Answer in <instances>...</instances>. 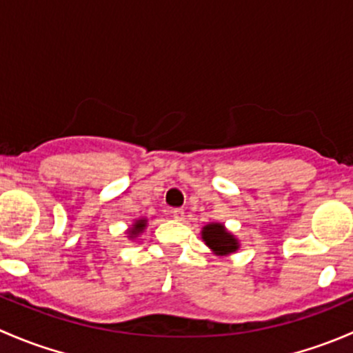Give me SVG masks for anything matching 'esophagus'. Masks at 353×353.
<instances>
[{"label": "esophagus", "mask_w": 353, "mask_h": 353, "mask_svg": "<svg viewBox=\"0 0 353 353\" xmlns=\"http://www.w3.org/2000/svg\"><path fill=\"white\" fill-rule=\"evenodd\" d=\"M169 213H170V216H172L174 220H183L184 219V210H181V208H172Z\"/></svg>", "instance_id": "esophagus-1"}]
</instances>
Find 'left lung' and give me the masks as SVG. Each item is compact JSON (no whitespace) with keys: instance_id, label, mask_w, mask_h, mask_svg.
Returning a JSON list of instances; mask_svg holds the SVG:
<instances>
[{"instance_id":"obj_1","label":"left lung","mask_w":353,"mask_h":353,"mask_svg":"<svg viewBox=\"0 0 353 353\" xmlns=\"http://www.w3.org/2000/svg\"><path fill=\"white\" fill-rule=\"evenodd\" d=\"M201 239L216 256H227L239 249V241L223 227V223H206L201 230Z\"/></svg>"}]
</instances>
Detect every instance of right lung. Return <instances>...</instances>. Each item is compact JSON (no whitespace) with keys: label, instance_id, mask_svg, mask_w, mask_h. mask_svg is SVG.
Returning <instances> with one entry per match:
<instances>
[{"label":"right lung","instance_id":"add662e5","mask_svg":"<svg viewBox=\"0 0 353 353\" xmlns=\"http://www.w3.org/2000/svg\"><path fill=\"white\" fill-rule=\"evenodd\" d=\"M145 227H147V219L137 220V222L131 225V229L128 230V237H130V239H134V237H138V234L143 232Z\"/></svg>","mask_w":353,"mask_h":353}]
</instances>
